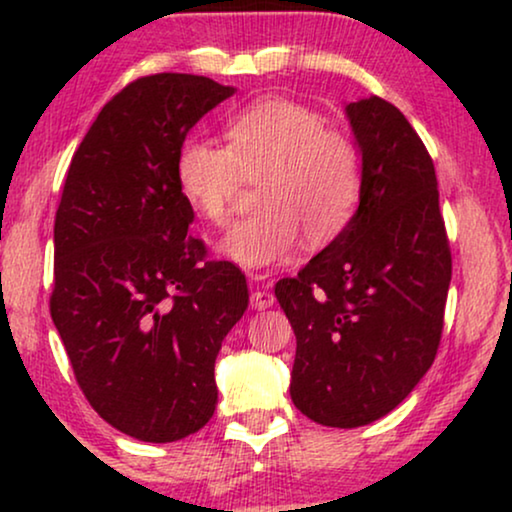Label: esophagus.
<instances>
[{"mask_svg": "<svg viewBox=\"0 0 512 512\" xmlns=\"http://www.w3.org/2000/svg\"><path fill=\"white\" fill-rule=\"evenodd\" d=\"M272 305H275V293L270 289H258L254 296H251V307H254V310H268Z\"/></svg>", "mask_w": 512, "mask_h": 512, "instance_id": "esophagus-1", "label": "esophagus"}]
</instances>
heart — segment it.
<instances>
[{"label": "heart", "instance_id": "heart-1", "mask_svg": "<svg viewBox=\"0 0 512 512\" xmlns=\"http://www.w3.org/2000/svg\"><path fill=\"white\" fill-rule=\"evenodd\" d=\"M226 146L191 137L177 156L181 193L202 219L228 221L244 179L258 181L261 209L235 223L219 249L244 268L289 261L300 235L324 247L349 226L359 207L363 165L347 132L305 104L268 97L223 125Z\"/></svg>", "mask_w": 512, "mask_h": 512}]
</instances>
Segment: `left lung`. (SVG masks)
<instances>
[{
    "mask_svg": "<svg viewBox=\"0 0 512 512\" xmlns=\"http://www.w3.org/2000/svg\"><path fill=\"white\" fill-rule=\"evenodd\" d=\"M363 188L349 226L275 296L296 333L291 401L356 429L396 408L436 359L452 254L433 160L394 104H347Z\"/></svg>",
    "mask_w": 512,
    "mask_h": 512,
    "instance_id": "left-lung-1",
    "label": "left lung"
}]
</instances>
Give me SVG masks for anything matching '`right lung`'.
I'll use <instances>...</instances> for the list:
<instances>
[{
	"label": "right lung",
	"instance_id": "right-lung-1",
	"mask_svg": "<svg viewBox=\"0 0 512 512\" xmlns=\"http://www.w3.org/2000/svg\"><path fill=\"white\" fill-rule=\"evenodd\" d=\"M235 93L207 76L151 74L104 104L55 214L51 317L93 410L144 443L214 415V363L249 305L247 279L188 233L177 181L188 130Z\"/></svg>",
	"mask_w": 512,
	"mask_h": 512
}]
</instances>
